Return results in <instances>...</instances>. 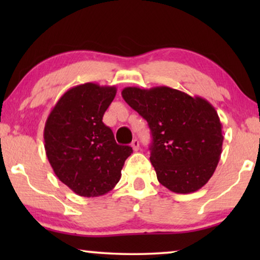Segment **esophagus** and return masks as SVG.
<instances>
[{"mask_svg": "<svg viewBox=\"0 0 260 260\" xmlns=\"http://www.w3.org/2000/svg\"><path fill=\"white\" fill-rule=\"evenodd\" d=\"M131 147H133V149L135 151H137L138 149H140V142H138V140H136V138H135V140L131 142Z\"/></svg>", "mask_w": 260, "mask_h": 260, "instance_id": "34e87169", "label": "esophagus"}]
</instances>
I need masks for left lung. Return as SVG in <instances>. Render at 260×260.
Wrapping results in <instances>:
<instances>
[{
	"label": "left lung",
	"instance_id": "obj_1",
	"mask_svg": "<svg viewBox=\"0 0 260 260\" xmlns=\"http://www.w3.org/2000/svg\"><path fill=\"white\" fill-rule=\"evenodd\" d=\"M122 97L148 122L158 182L179 194L204 187L222 150V125L211 103L175 88L125 87Z\"/></svg>",
	"mask_w": 260,
	"mask_h": 260
}]
</instances>
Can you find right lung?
Here are the masks:
<instances>
[{
  "mask_svg": "<svg viewBox=\"0 0 260 260\" xmlns=\"http://www.w3.org/2000/svg\"><path fill=\"white\" fill-rule=\"evenodd\" d=\"M116 92L115 86L78 85L61 95L46 120L48 161L58 179L80 197H101L113 189L133 152L129 145L117 144L103 123Z\"/></svg>",
  "mask_w": 260,
  "mask_h": 260,
  "instance_id": "add662e5",
  "label": "right lung"
}]
</instances>
